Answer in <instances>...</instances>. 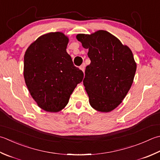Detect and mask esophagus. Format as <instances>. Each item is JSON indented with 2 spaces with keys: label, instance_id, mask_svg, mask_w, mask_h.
I'll list each match as a JSON object with an SVG mask.
<instances>
[{
  "label": "esophagus",
  "instance_id": "esophagus-1",
  "mask_svg": "<svg viewBox=\"0 0 160 160\" xmlns=\"http://www.w3.org/2000/svg\"><path fill=\"white\" fill-rule=\"evenodd\" d=\"M84 67H85V64H82V65H81L80 66V69L81 70V71H84Z\"/></svg>",
  "mask_w": 160,
  "mask_h": 160
}]
</instances>
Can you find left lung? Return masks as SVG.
<instances>
[{
  "mask_svg": "<svg viewBox=\"0 0 160 160\" xmlns=\"http://www.w3.org/2000/svg\"><path fill=\"white\" fill-rule=\"evenodd\" d=\"M76 38L89 50L91 63L86 67L83 84L89 104L98 112H111L122 102L132 84L137 69L132 52L105 30L78 34Z\"/></svg>",
  "mask_w": 160,
  "mask_h": 160,
  "instance_id": "1",
  "label": "left lung"
}]
</instances>
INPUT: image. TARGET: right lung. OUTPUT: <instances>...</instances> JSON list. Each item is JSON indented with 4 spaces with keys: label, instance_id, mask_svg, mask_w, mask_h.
Instances as JSON below:
<instances>
[{
    "label": "right lung",
    "instance_id": "1",
    "mask_svg": "<svg viewBox=\"0 0 160 160\" xmlns=\"http://www.w3.org/2000/svg\"><path fill=\"white\" fill-rule=\"evenodd\" d=\"M68 40L63 32H49L37 38L25 52V82L37 105L46 112L64 109L83 79V72L67 52Z\"/></svg>",
    "mask_w": 160,
    "mask_h": 160
}]
</instances>
